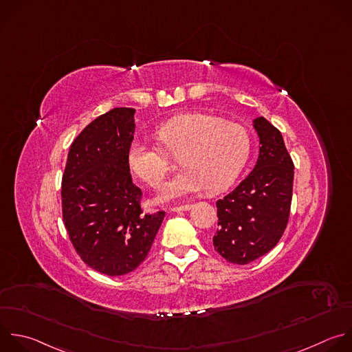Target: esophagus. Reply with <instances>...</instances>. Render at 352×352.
<instances>
[{"label": "esophagus", "instance_id": "34e87169", "mask_svg": "<svg viewBox=\"0 0 352 352\" xmlns=\"http://www.w3.org/2000/svg\"><path fill=\"white\" fill-rule=\"evenodd\" d=\"M190 207H192V204H182V206H174V207H171V210L175 211V212H178V211H186V210H189Z\"/></svg>", "mask_w": 352, "mask_h": 352}]
</instances>
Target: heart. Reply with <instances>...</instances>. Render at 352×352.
<instances>
[{
    "label": "heart",
    "instance_id": "obj_1",
    "mask_svg": "<svg viewBox=\"0 0 352 352\" xmlns=\"http://www.w3.org/2000/svg\"><path fill=\"white\" fill-rule=\"evenodd\" d=\"M156 135L168 153L181 155L178 164L182 168L162 186L160 200L204 188L211 193L226 189L243 170L252 148L245 127L204 113L174 116L157 129ZM127 162L131 171L152 188L162 184L168 170L166 152L142 138L131 141Z\"/></svg>",
    "mask_w": 352,
    "mask_h": 352
}]
</instances>
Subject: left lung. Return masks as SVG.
Here are the masks:
<instances>
[{
	"mask_svg": "<svg viewBox=\"0 0 352 352\" xmlns=\"http://www.w3.org/2000/svg\"><path fill=\"white\" fill-rule=\"evenodd\" d=\"M260 155L254 170L223 199L217 200L215 252L232 264H249L280 241L287 226L294 164L280 131L264 117L254 120Z\"/></svg>",
	"mask_w": 352,
	"mask_h": 352,
	"instance_id": "8db88e82",
	"label": "left lung"
}]
</instances>
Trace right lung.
Listing matches in <instances>:
<instances>
[{
  "label": "right lung",
  "instance_id": "right-lung-1",
  "mask_svg": "<svg viewBox=\"0 0 352 352\" xmlns=\"http://www.w3.org/2000/svg\"><path fill=\"white\" fill-rule=\"evenodd\" d=\"M133 107L96 117L73 141L62 177V215L80 258L107 276L134 271L146 257L164 211L145 214L127 151L134 140Z\"/></svg>",
  "mask_w": 352,
  "mask_h": 352
}]
</instances>
